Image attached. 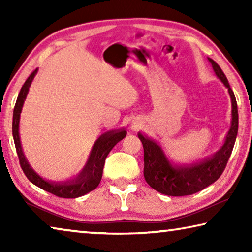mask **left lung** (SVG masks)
Masks as SVG:
<instances>
[{
  "instance_id": "8db88e82",
  "label": "left lung",
  "mask_w": 252,
  "mask_h": 252,
  "mask_svg": "<svg viewBox=\"0 0 252 252\" xmlns=\"http://www.w3.org/2000/svg\"><path fill=\"white\" fill-rule=\"evenodd\" d=\"M216 75L228 89L232 104L231 126L223 146L210 158L187 165H173L169 162L161 147L142 133H138L144 150V179L158 192L172 197L189 195L203 190L218 180L231 156L238 133V106L234 93L221 67L209 59Z\"/></svg>"
}]
</instances>
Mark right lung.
<instances>
[{
	"label": "right lung",
	"mask_w": 252,
	"mask_h": 252,
	"mask_svg": "<svg viewBox=\"0 0 252 252\" xmlns=\"http://www.w3.org/2000/svg\"><path fill=\"white\" fill-rule=\"evenodd\" d=\"M36 72L37 69L34 70L32 73L30 74L27 81H25L22 88H21V91L19 93L18 99H16V103L13 111L12 132H13L14 144L16 153H18L19 157L21 168H22L24 174L33 185L48 191L50 193L57 195V197L67 199L82 197V195L89 193L92 190H94L95 188L99 186L102 178V172H103V167L106 157H108L109 152L112 150V148L126 135V131L112 130L102 134L100 138L96 140L95 143L93 144L87 163H85L83 169L81 170V172L75 178L65 182H51L48 180H44L43 178H41L39 174L34 171L31 168V165L29 164L28 160L25 159V156L22 151V147H21L19 134L20 114L21 111H22L25 97L28 95L29 88L30 85H31Z\"/></svg>",
	"instance_id": "obj_1"
}]
</instances>
